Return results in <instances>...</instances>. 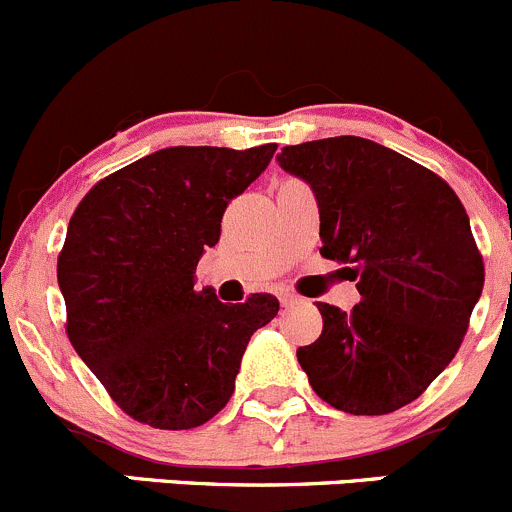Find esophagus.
<instances>
[{
  "label": "esophagus",
  "mask_w": 512,
  "mask_h": 512,
  "mask_svg": "<svg viewBox=\"0 0 512 512\" xmlns=\"http://www.w3.org/2000/svg\"><path fill=\"white\" fill-rule=\"evenodd\" d=\"M297 302H300V297L292 295V292H282V295H280V305L282 307H292V305H297Z\"/></svg>",
  "instance_id": "1"
}]
</instances>
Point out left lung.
I'll list each match as a JSON object with an SVG mask.
<instances>
[{
  "mask_svg": "<svg viewBox=\"0 0 512 512\" xmlns=\"http://www.w3.org/2000/svg\"><path fill=\"white\" fill-rule=\"evenodd\" d=\"M277 162L312 187L320 255L360 292L350 312L317 305L322 335L297 362L332 408L395 413L448 367L483 292L468 212L443 177L362 137L282 147Z\"/></svg>",
  "mask_w": 512,
  "mask_h": 512,
  "instance_id": "left-lung-1",
  "label": "left lung"
}]
</instances>
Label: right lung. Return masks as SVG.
Here are the masks:
<instances>
[{
  "label": "right lung",
  "instance_id": "1",
  "mask_svg": "<svg viewBox=\"0 0 512 512\" xmlns=\"http://www.w3.org/2000/svg\"><path fill=\"white\" fill-rule=\"evenodd\" d=\"M275 150L167 147L99 180L74 210L57 257L64 330L137 423L190 430L215 418L252 332L280 310L270 292L230 305L195 290L227 205Z\"/></svg>",
  "mask_w": 512,
  "mask_h": 512
}]
</instances>
